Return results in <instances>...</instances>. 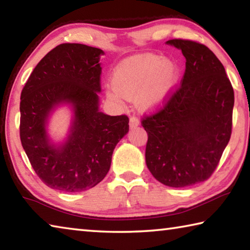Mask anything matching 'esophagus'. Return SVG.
Returning a JSON list of instances; mask_svg holds the SVG:
<instances>
[{
	"label": "esophagus",
	"mask_w": 250,
	"mask_h": 250,
	"mask_svg": "<svg viewBox=\"0 0 250 250\" xmlns=\"http://www.w3.org/2000/svg\"><path fill=\"white\" fill-rule=\"evenodd\" d=\"M139 124H140V122H139L138 118H135V117H131L130 118V121H129L130 128H135V126L139 125Z\"/></svg>",
	"instance_id": "34e87169"
}]
</instances>
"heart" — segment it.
<instances>
[{
  "instance_id": "obj_1",
  "label": "heart",
  "mask_w": 250,
  "mask_h": 250,
  "mask_svg": "<svg viewBox=\"0 0 250 250\" xmlns=\"http://www.w3.org/2000/svg\"><path fill=\"white\" fill-rule=\"evenodd\" d=\"M179 77V66L172 59L154 54L128 57L113 69L112 88H107L105 96L113 103L134 99L142 111L153 112L171 98Z\"/></svg>"
}]
</instances>
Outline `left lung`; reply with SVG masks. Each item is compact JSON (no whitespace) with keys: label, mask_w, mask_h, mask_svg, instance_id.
I'll use <instances>...</instances> for the list:
<instances>
[{"label":"left lung","mask_w":250,"mask_h":250,"mask_svg":"<svg viewBox=\"0 0 250 250\" xmlns=\"http://www.w3.org/2000/svg\"><path fill=\"white\" fill-rule=\"evenodd\" d=\"M167 44L182 50L185 74L163 109L142 120L146 163L160 183L186 188L208 179L229 142L234 90L205 45L185 40Z\"/></svg>","instance_id":"8db88e82"}]
</instances>
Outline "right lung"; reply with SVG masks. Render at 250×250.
Here are the masks:
<instances>
[{
	"instance_id": "obj_1",
	"label": "right lung",
	"mask_w": 250,
	"mask_h": 250,
	"mask_svg": "<svg viewBox=\"0 0 250 250\" xmlns=\"http://www.w3.org/2000/svg\"><path fill=\"white\" fill-rule=\"evenodd\" d=\"M100 48L62 44L32 71L21 94L20 135L34 171L50 188L78 193L104 179L113 150L129 131L126 116L99 110ZM62 105L72 111L66 138L54 143L49 119Z\"/></svg>"
}]
</instances>
